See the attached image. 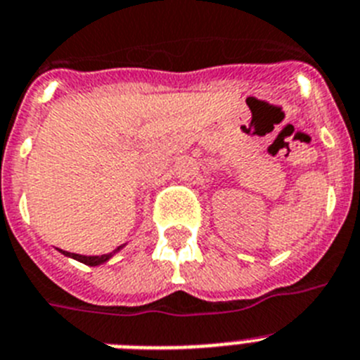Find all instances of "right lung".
Wrapping results in <instances>:
<instances>
[{"label":"right lung","instance_id":"right-lung-1","mask_svg":"<svg viewBox=\"0 0 360 360\" xmlns=\"http://www.w3.org/2000/svg\"><path fill=\"white\" fill-rule=\"evenodd\" d=\"M126 245V243H124ZM124 245L117 247V249L113 250V252H108V255H101V256H84V255H75V252H68V250H62L60 249V252H62L63 256H68V258H72L77 259V262H80V264H86V265H91V267H96V265H102L105 264L108 259L111 258L113 255H117L119 250L124 249Z\"/></svg>","mask_w":360,"mask_h":360}]
</instances>
